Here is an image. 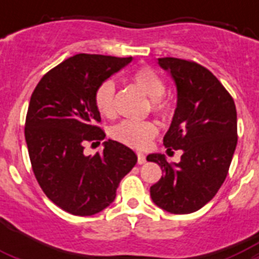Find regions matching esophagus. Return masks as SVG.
<instances>
[{
    "instance_id": "34e87169",
    "label": "esophagus",
    "mask_w": 259,
    "mask_h": 259,
    "mask_svg": "<svg viewBox=\"0 0 259 259\" xmlns=\"http://www.w3.org/2000/svg\"><path fill=\"white\" fill-rule=\"evenodd\" d=\"M137 158H138V164H144V162L146 161V156L144 153H138Z\"/></svg>"
}]
</instances>
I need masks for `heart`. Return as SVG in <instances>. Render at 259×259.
<instances>
[{
	"instance_id": "1",
	"label": "heart",
	"mask_w": 259,
	"mask_h": 259,
	"mask_svg": "<svg viewBox=\"0 0 259 259\" xmlns=\"http://www.w3.org/2000/svg\"><path fill=\"white\" fill-rule=\"evenodd\" d=\"M132 82L136 83L149 98L150 109L158 117H166L172 111V102L164 95L165 83L152 68L141 67L132 75ZM115 84L111 79H106L98 84L94 93V103L102 115L113 117L115 114ZM111 137L123 145L133 149L144 150L157 134V126L152 121L125 119L111 127Z\"/></svg>"
}]
</instances>
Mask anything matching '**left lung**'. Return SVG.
I'll return each instance as SVG.
<instances>
[{"instance_id":"8db88e82","label":"left lung","mask_w":259,"mask_h":259,"mask_svg":"<svg viewBox=\"0 0 259 259\" xmlns=\"http://www.w3.org/2000/svg\"><path fill=\"white\" fill-rule=\"evenodd\" d=\"M177 87V107L164 137L166 150H183L179 164L149 154L164 176L150 187L152 200L170 213H191L212 199L226 180L238 142L233 97L215 75L192 60L160 58Z\"/></svg>"}]
</instances>
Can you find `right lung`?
<instances>
[{"mask_svg": "<svg viewBox=\"0 0 259 259\" xmlns=\"http://www.w3.org/2000/svg\"><path fill=\"white\" fill-rule=\"evenodd\" d=\"M132 58L79 54L50 70L30 97L25 141L42 192L66 212L90 217L115 199L119 181L137 156L107 140L102 153L86 156V142L101 144L105 132L94 103L98 84L129 64Z\"/></svg>", "mask_w": 259, "mask_h": 259, "instance_id": "right-lung-1", "label": "right lung"}]
</instances>
